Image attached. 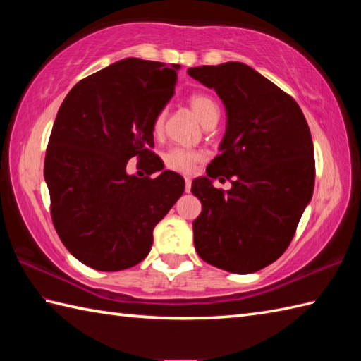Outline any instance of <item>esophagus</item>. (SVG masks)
I'll use <instances>...</instances> for the list:
<instances>
[{
    "label": "esophagus",
    "instance_id": "obj_1",
    "mask_svg": "<svg viewBox=\"0 0 361 361\" xmlns=\"http://www.w3.org/2000/svg\"><path fill=\"white\" fill-rule=\"evenodd\" d=\"M190 188H192V180H190L189 176H186V178H185V189H186V192H190Z\"/></svg>",
    "mask_w": 361,
    "mask_h": 361
}]
</instances>
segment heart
I'll return each mask as SVG.
<instances>
[{"label": "heart", "instance_id": "b5f03b06", "mask_svg": "<svg viewBox=\"0 0 361 361\" xmlns=\"http://www.w3.org/2000/svg\"><path fill=\"white\" fill-rule=\"evenodd\" d=\"M189 104H190V106H192L194 113L197 114V118L200 119L202 124H204L206 121H209L212 116L219 114L217 104L214 102L211 97L204 96V94H194L189 99ZM164 121H166V111L163 110L158 113V116L155 118V122H153V130H155V133H159L161 130H163ZM200 159H202V153L190 150V149H185V147H173L164 153L166 167H169L173 172H180V173L192 172Z\"/></svg>", "mask_w": 361, "mask_h": 361}]
</instances>
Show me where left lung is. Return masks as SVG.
<instances>
[{
	"mask_svg": "<svg viewBox=\"0 0 361 361\" xmlns=\"http://www.w3.org/2000/svg\"><path fill=\"white\" fill-rule=\"evenodd\" d=\"M226 110L220 155L192 181L203 211L194 245L206 262L229 273H255L282 256L315 186L310 130L293 97L251 66L226 62L189 68ZM233 178L224 193L216 178Z\"/></svg>",
	"mask_w": 361,
	"mask_h": 361,
	"instance_id": "1",
	"label": "left lung"
}]
</instances>
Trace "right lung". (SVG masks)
Instances as JSON below:
<instances>
[{
    "instance_id": "right-lung-1",
    "label": "right lung",
    "mask_w": 361,
    "mask_h": 361,
    "mask_svg": "<svg viewBox=\"0 0 361 361\" xmlns=\"http://www.w3.org/2000/svg\"><path fill=\"white\" fill-rule=\"evenodd\" d=\"M178 68L122 59L75 83L60 105L44 158L51 216L68 251L94 270L140 264L153 228L185 192L176 172H126L133 156L163 170L150 150L153 122L175 94Z\"/></svg>"
}]
</instances>
